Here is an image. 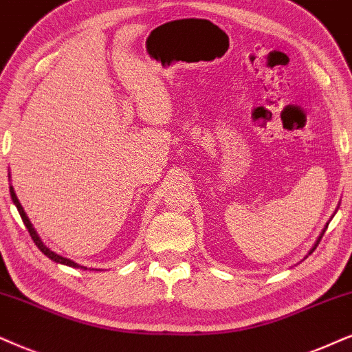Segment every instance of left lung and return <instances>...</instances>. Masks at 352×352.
Returning <instances> with one entry per match:
<instances>
[{
  "label": "left lung",
  "mask_w": 352,
  "mask_h": 352,
  "mask_svg": "<svg viewBox=\"0 0 352 352\" xmlns=\"http://www.w3.org/2000/svg\"><path fill=\"white\" fill-rule=\"evenodd\" d=\"M327 228H328V224H327ZM327 228H324V229H327ZM323 234H324V230H323V232H322V235H320V237H318V240H317V243H315V245H314V248H312V250H310V253H312V252L315 250V248H317V245H318V242H320V239H322V237H323ZM310 253H309V255H310Z\"/></svg>",
  "instance_id": "1"
}]
</instances>
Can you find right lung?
<instances>
[{"label":"right lung","instance_id":"right-lung-1","mask_svg":"<svg viewBox=\"0 0 352 352\" xmlns=\"http://www.w3.org/2000/svg\"><path fill=\"white\" fill-rule=\"evenodd\" d=\"M10 193H11V199H12V203L16 204L17 211H19V214H21V217H22V222H24V226H25V228H28L29 234H30V237H32V240H34V243H35V245L38 247V250L42 252L43 255L48 256V258H50V260H53V261H56V263H61V265L71 266V268H78V270H87L86 266H81V265H79V263H74V261H73V260H69V258H65V256L58 255V253H55V252H52L50 248H48V247L45 245V243H43L42 240H40L38 234L35 232V229L32 228V222L29 221L28 214H25V212H24V208L21 206L19 199H17L16 193H14V188H12V186H10Z\"/></svg>","mask_w":352,"mask_h":352}]
</instances>
